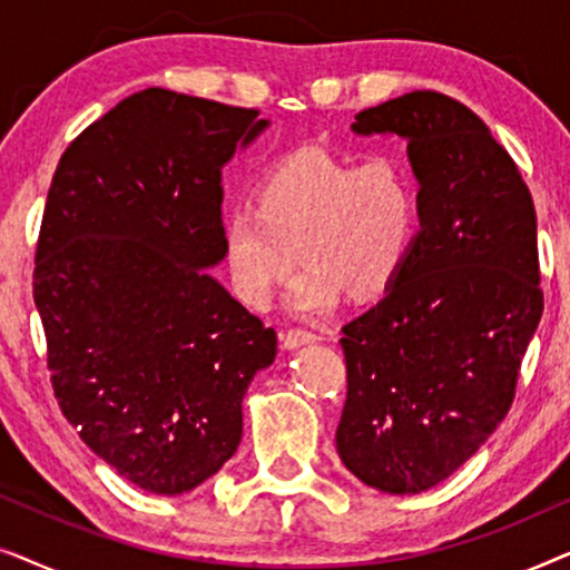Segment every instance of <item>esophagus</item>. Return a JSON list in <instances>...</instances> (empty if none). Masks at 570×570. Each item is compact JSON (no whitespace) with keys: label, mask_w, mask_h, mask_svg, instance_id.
I'll list each match as a JSON object with an SVG mask.
<instances>
[{"label":"esophagus","mask_w":570,"mask_h":570,"mask_svg":"<svg viewBox=\"0 0 570 570\" xmlns=\"http://www.w3.org/2000/svg\"><path fill=\"white\" fill-rule=\"evenodd\" d=\"M318 337L314 332H308V330H287L285 334H283V345L287 347V350H295V347H303V345H308V342H316Z\"/></svg>","instance_id":"1"}]
</instances>
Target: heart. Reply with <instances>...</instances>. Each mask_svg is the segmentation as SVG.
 <instances>
[{
  "mask_svg": "<svg viewBox=\"0 0 570 570\" xmlns=\"http://www.w3.org/2000/svg\"><path fill=\"white\" fill-rule=\"evenodd\" d=\"M420 228L417 184L392 155L357 160L303 147L259 178L254 207L223 223V256L233 291L246 306L267 308L277 287L295 279L291 306L316 314L345 293L379 298L402 275Z\"/></svg>",
  "mask_w": 570,
  "mask_h": 570,
  "instance_id": "heart-1",
  "label": "heart"
}]
</instances>
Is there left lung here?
I'll return each instance as SVG.
<instances>
[{
  "mask_svg": "<svg viewBox=\"0 0 570 570\" xmlns=\"http://www.w3.org/2000/svg\"><path fill=\"white\" fill-rule=\"evenodd\" d=\"M353 129L407 139L420 233L384 298L342 326L337 454L365 485L412 495L456 472L511 410L544 306L537 215L511 155L443 92L365 108Z\"/></svg>",
  "mask_w": 570,
  "mask_h": 570,
  "instance_id": "obj_1",
  "label": "left lung"
}]
</instances>
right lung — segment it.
<instances>
[{"label":"right lung","mask_w":570,"mask_h":570,"mask_svg":"<svg viewBox=\"0 0 570 570\" xmlns=\"http://www.w3.org/2000/svg\"><path fill=\"white\" fill-rule=\"evenodd\" d=\"M256 108L147 88L61 155L33 298L65 417L124 480L189 493L236 454L240 402L277 332L205 267L223 259V166Z\"/></svg>","instance_id":"add662e5"}]
</instances>
